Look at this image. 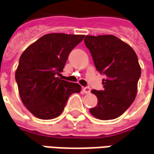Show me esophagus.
Returning a JSON list of instances; mask_svg holds the SVG:
<instances>
[{"mask_svg": "<svg viewBox=\"0 0 154 154\" xmlns=\"http://www.w3.org/2000/svg\"><path fill=\"white\" fill-rule=\"evenodd\" d=\"M82 90H83V92H84L85 94H89L91 91L89 87H83V88H82Z\"/></svg>", "mask_w": 154, "mask_h": 154, "instance_id": "obj_1", "label": "esophagus"}]
</instances>
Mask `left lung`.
Wrapping results in <instances>:
<instances>
[{
  "instance_id": "obj_1",
  "label": "left lung",
  "mask_w": 154,
  "mask_h": 154,
  "mask_svg": "<svg viewBox=\"0 0 154 154\" xmlns=\"http://www.w3.org/2000/svg\"><path fill=\"white\" fill-rule=\"evenodd\" d=\"M84 43L97 71L105 76L103 90H92L98 103L89 111L99 120L116 119L131 106L137 95L141 77L137 54L114 35H87Z\"/></svg>"
}]
</instances>
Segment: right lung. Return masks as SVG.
Listing matches in <instances>:
<instances>
[{
	"label": "right lung",
	"mask_w": 154,
	"mask_h": 154,
	"mask_svg": "<svg viewBox=\"0 0 154 154\" xmlns=\"http://www.w3.org/2000/svg\"><path fill=\"white\" fill-rule=\"evenodd\" d=\"M84 35L49 33L29 45L20 56L15 78L23 103L34 116L50 120L59 116L68 98L81 91L77 83L57 77L69 54Z\"/></svg>",
	"instance_id": "add662e5"
}]
</instances>
